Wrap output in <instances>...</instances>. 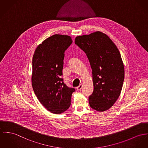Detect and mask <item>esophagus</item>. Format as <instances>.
Returning a JSON list of instances; mask_svg holds the SVG:
<instances>
[{
  "label": "esophagus",
  "instance_id": "1",
  "mask_svg": "<svg viewBox=\"0 0 148 148\" xmlns=\"http://www.w3.org/2000/svg\"><path fill=\"white\" fill-rule=\"evenodd\" d=\"M82 87H83V85H82V84H80L78 87H77V90L78 91H80V90L82 89Z\"/></svg>",
  "mask_w": 148,
  "mask_h": 148
}]
</instances>
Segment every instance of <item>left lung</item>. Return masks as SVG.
<instances>
[{
  "label": "left lung",
  "mask_w": 148,
  "mask_h": 148,
  "mask_svg": "<svg viewBox=\"0 0 148 148\" xmlns=\"http://www.w3.org/2000/svg\"><path fill=\"white\" fill-rule=\"evenodd\" d=\"M75 43L86 53L92 69L90 105L98 112L107 110L119 97L123 86L125 68L120 52L110 38L100 32L77 36Z\"/></svg>",
  "instance_id": "8db88e82"
}]
</instances>
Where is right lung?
Here are the masks:
<instances>
[{
    "label": "right lung",
    "mask_w": 148,
    "mask_h": 148,
    "mask_svg": "<svg viewBox=\"0 0 148 148\" xmlns=\"http://www.w3.org/2000/svg\"><path fill=\"white\" fill-rule=\"evenodd\" d=\"M73 41L68 35L55 34L37 47L33 57L32 86L40 102L50 112L59 114L70 106L74 88L61 78L65 51Z\"/></svg>",
    "instance_id": "add662e5"
}]
</instances>
